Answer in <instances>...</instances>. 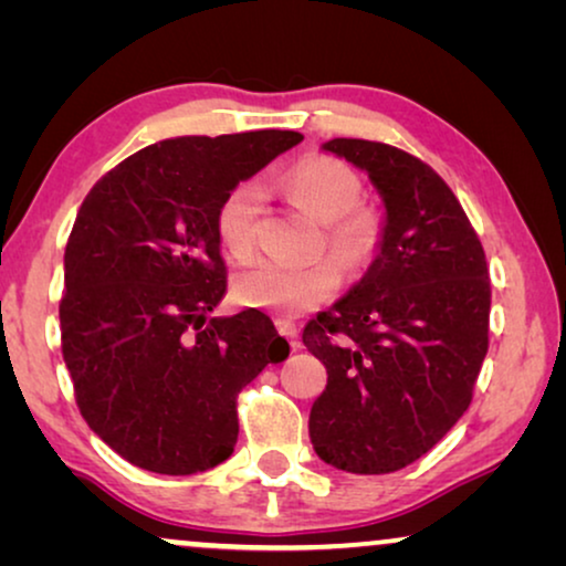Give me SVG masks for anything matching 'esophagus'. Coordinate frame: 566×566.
Returning <instances> with one entry per match:
<instances>
[{"mask_svg": "<svg viewBox=\"0 0 566 566\" xmlns=\"http://www.w3.org/2000/svg\"><path fill=\"white\" fill-rule=\"evenodd\" d=\"M275 327L285 339H289L293 350H296V347H298V327H296V324H293L291 319H275Z\"/></svg>", "mask_w": 566, "mask_h": 566, "instance_id": "esophagus-1", "label": "esophagus"}]
</instances>
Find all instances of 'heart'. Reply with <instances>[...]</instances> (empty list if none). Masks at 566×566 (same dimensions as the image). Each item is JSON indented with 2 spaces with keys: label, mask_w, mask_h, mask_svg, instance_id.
I'll use <instances>...</instances> for the list:
<instances>
[{
  "label": "heart",
  "mask_w": 566,
  "mask_h": 566,
  "mask_svg": "<svg viewBox=\"0 0 566 566\" xmlns=\"http://www.w3.org/2000/svg\"><path fill=\"white\" fill-rule=\"evenodd\" d=\"M283 190L298 208L324 221V242L347 270H360L374 260L384 239V219L376 208L360 206L363 185L358 175L339 159L308 157L289 169ZM262 219V188L242 182L221 200L216 231L221 244L247 258L258 244ZM339 289V268L332 260L312 265H283L258 260L234 275V296L247 306L301 314L324 304Z\"/></svg>",
  "instance_id": "b5f03b06"
}]
</instances>
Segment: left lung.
I'll list each match as a JSON object with an SVG mask.
<instances>
[{
  "instance_id": "1",
  "label": "left lung",
  "mask_w": 566,
  "mask_h": 566,
  "mask_svg": "<svg viewBox=\"0 0 566 566\" xmlns=\"http://www.w3.org/2000/svg\"><path fill=\"white\" fill-rule=\"evenodd\" d=\"M324 149L366 169L386 221L368 273L304 329L327 368L308 436L324 463L389 474L428 453L471 405L490 347V270L459 198L430 165L363 138Z\"/></svg>"
}]
</instances>
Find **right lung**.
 Wrapping results in <instances>:
<instances>
[{"instance_id": "add662e5", "label": "right lung", "mask_w": 566, "mask_h": 566, "mask_svg": "<svg viewBox=\"0 0 566 566\" xmlns=\"http://www.w3.org/2000/svg\"><path fill=\"white\" fill-rule=\"evenodd\" d=\"M296 130L180 136L130 154L87 192L64 252L61 353L92 430L138 469L185 476L234 453L237 397L289 343L227 293L216 211L301 142Z\"/></svg>"}]
</instances>
